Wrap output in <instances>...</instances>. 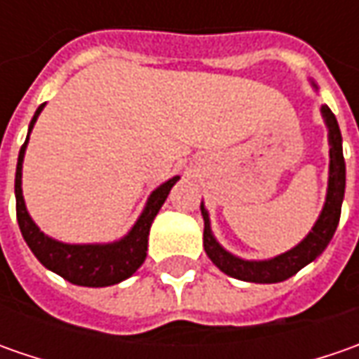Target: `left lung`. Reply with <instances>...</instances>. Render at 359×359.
<instances>
[{"label": "left lung", "mask_w": 359, "mask_h": 359, "mask_svg": "<svg viewBox=\"0 0 359 359\" xmlns=\"http://www.w3.org/2000/svg\"><path fill=\"white\" fill-rule=\"evenodd\" d=\"M316 88V83H311ZM318 90V88H316ZM322 116L327 126V142H330V180H327V194L325 203L318 222L313 224L311 231L285 254L276 255L271 259L262 262H250L241 259L238 255L226 252L212 233L210 215L201 203V215H203V250L208 257L214 262L224 273H228L236 280L254 283H278L292 278L302 268H306L318 255L327 248L330 240L334 238L336 228L339 224L341 214V201L346 191V161L341 151V133L336 116L327 105H322Z\"/></svg>", "instance_id": "obj_1"}]
</instances>
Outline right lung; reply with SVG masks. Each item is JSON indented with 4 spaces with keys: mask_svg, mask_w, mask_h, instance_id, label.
<instances>
[{
    "mask_svg": "<svg viewBox=\"0 0 359 359\" xmlns=\"http://www.w3.org/2000/svg\"><path fill=\"white\" fill-rule=\"evenodd\" d=\"M43 105L37 107L34 119L29 123V131H27L25 144L21 145L18 170H15V212H18L21 236L35 257L46 268L55 271L67 282L86 285V287H105V285L123 282L144 264L145 255H147L145 252H147V236H149L151 222L161 210L170 189L175 186L180 175L168 180L165 184H161L158 189L151 191L142 215L137 217L133 228L128 231V236H123L121 240L111 241V243H63V241L51 240L29 217L25 201H23V194H21V165H23L25 147H27L29 133L34 130L35 119L41 114Z\"/></svg>",
    "mask_w": 359,
    "mask_h": 359,
    "instance_id": "add662e5",
    "label": "right lung"
}]
</instances>
